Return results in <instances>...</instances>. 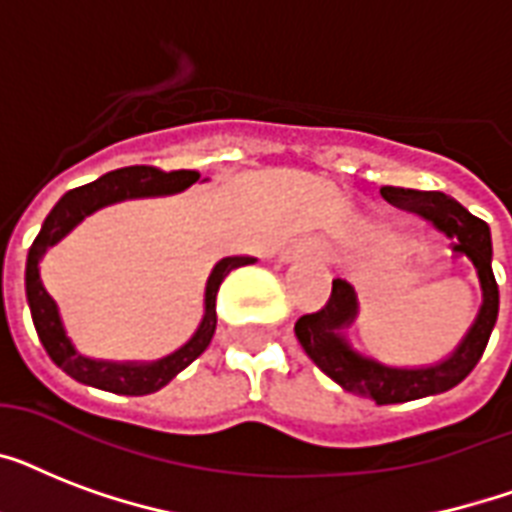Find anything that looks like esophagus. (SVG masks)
Instances as JSON below:
<instances>
[{"mask_svg":"<svg viewBox=\"0 0 512 512\" xmlns=\"http://www.w3.org/2000/svg\"><path fill=\"white\" fill-rule=\"evenodd\" d=\"M297 255H308V257H327V244L321 239H303V241H295L292 247L284 252V257H297Z\"/></svg>","mask_w":512,"mask_h":512,"instance_id":"1","label":"esophagus"}]
</instances>
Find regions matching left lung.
Instances as JSON below:
<instances>
[{
    "mask_svg": "<svg viewBox=\"0 0 512 512\" xmlns=\"http://www.w3.org/2000/svg\"><path fill=\"white\" fill-rule=\"evenodd\" d=\"M380 193L393 207L420 215L433 228L446 233L449 239H457L454 252L470 257V263L476 265L478 279H481V289H484V305L478 311L476 324L460 342V348L446 361L425 366V369H393V366L377 364L372 358L358 356L348 348V342L342 340L340 332L356 319L358 311L356 292L348 281H332L329 303L321 311L305 313L297 319V340L321 372L353 396L372 398L380 406H388L444 393V390L460 385L476 369L494 324H497L500 289H497L492 273V236H489V225L481 217L470 215L460 201H454L452 196L441 191H414V188L385 185Z\"/></svg>",
    "mask_w": 512,
    "mask_h": 512,
    "instance_id": "obj_1",
    "label": "left lung"
}]
</instances>
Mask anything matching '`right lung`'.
Here are the masks:
<instances>
[{"label": "right lung", "instance_id": "right-lung-1", "mask_svg": "<svg viewBox=\"0 0 512 512\" xmlns=\"http://www.w3.org/2000/svg\"><path fill=\"white\" fill-rule=\"evenodd\" d=\"M196 180H199V172L196 170L164 172L159 167L138 164V167H122V170L108 172V175L98 177L92 183L79 185V188L68 191L52 207V212L44 220L42 231H39V236H36L31 249H28L26 295L28 305H31V319H34L36 335L42 340L47 356L68 377H74V380L84 382V385H92V388L119 393V396H148V393H156L159 388H164L177 372H183L185 366L196 361L207 350L217 327V289H220L223 279L233 268L255 263V257H223L215 265V271L209 273L207 295H204V319H201L196 335L185 342L183 348L175 350L172 356L162 358V361H154V364H108V361H95V358H84L82 353H76L71 340L63 332L58 305L47 295V289L42 287V279H39V260L47 252V247H52L55 241L63 239L90 212L122 199L177 193L188 188L191 183H196Z\"/></svg>", "mask_w": 512, "mask_h": 512}]
</instances>
